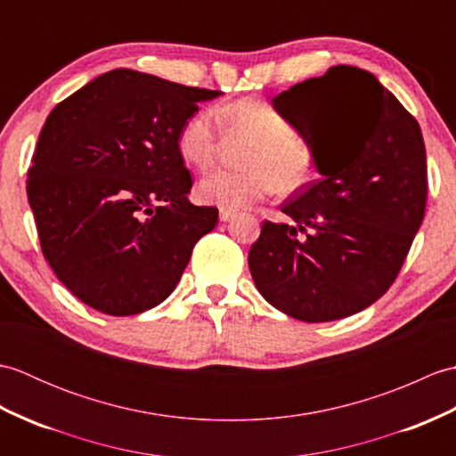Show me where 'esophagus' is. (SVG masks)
Listing matches in <instances>:
<instances>
[{"label":"esophagus","mask_w":456,"mask_h":456,"mask_svg":"<svg viewBox=\"0 0 456 456\" xmlns=\"http://www.w3.org/2000/svg\"><path fill=\"white\" fill-rule=\"evenodd\" d=\"M235 216H237L235 209H225V208L219 209V219L221 221H231Z\"/></svg>","instance_id":"obj_1"}]
</instances>
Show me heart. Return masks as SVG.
Here are the masks:
<instances>
[{"label":"heart","instance_id":"heart-1","mask_svg":"<svg viewBox=\"0 0 456 456\" xmlns=\"http://www.w3.org/2000/svg\"><path fill=\"white\" fill-rule=\"evenodd\" d=\"M231 137L253 139L248 144L247 168L209 172L200 182L201 201L225 209H240L273 193L302 188L314 178L315 152L299 139L292 123L273 103L240 98L217 110ZM213 110H198L182 123L176 149L182 160L198 170L209 168L217 159L223 131Z\"/></svg>","mask_w":456,"mask_h":456}]
</instances>
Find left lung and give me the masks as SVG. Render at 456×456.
I'll return each instance as SVG.
<instances>
[{
	"label": "left lung",
	"instance_id": "left-lung-1",
	"mask_svg": "<svg viewBox=\"0 0 456 456\" xmlns=\"http://www.w3.org/2000/svg\"><path fill=\"white\" fill-rule=\"evenodd\" d=\"M315 152L322 178L265 221L248 268L270 305L307 323L362 312L394 284L428 203L419 123L354 66H331L273 100ZM305 237H301V233Z\"/></svg>",
	"mask_w": 456,
	"mask_h": 456
}]
</instances>
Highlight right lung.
Returning <instances> with one entry per match:
<instances>
[{
  "label": "right lung",
  "instance_id": "add662e5",
  "mask_svg": "<svg viewBox=\"0 0 456 456\" xmlns=\"http://www.w3.org/2000/svg\"><path fill=\"white\" fill-rule=\"evenodd\" d=\"M221 95L119 68L46 118L27 198L43 255L86 305L134 315L164 302L217 208L188 201L176 137L200 102Z\"/></svg>",
  "mask_w": 456,
  "mask_h": 456
}]
</instances>
